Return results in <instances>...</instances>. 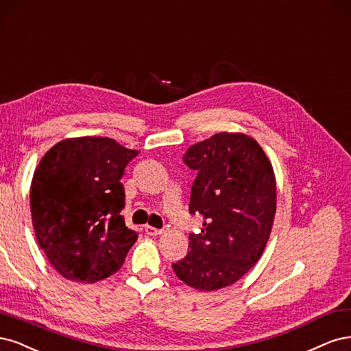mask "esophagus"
I'll list each match as a JSON object with an SVG mask.
<instances>
[{
    "mask_svg": "<svg viewBox=\"0 0 351 351\" xmlns=\"http://www.w3.org/2000/svg\"><path fill=\"white\" fill-rule=\"evenodd\" d=\"M144 230L147 234H150V236H159L163 233L162 229H156V228H153V226H145Z\"/></svg>",
    "mask_w": 351,
    "mask_h": 351,
    "instance_id": "esophagus-1",
    "label": "esophagus"
}]
</instances>
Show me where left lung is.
Wrapping results in <instances>:
<instances>
[{
  "mask_svg": "<svg viewBox=\"0 0 351 351\" xmlns=\"http://www.w3.org/2000/svg\"><path fill=\"white\" fill-rule=\"evenodd\" d=\"M185 165L197 172L189 211L199 213L201 233L172 264L185 285L201 291L228 287L263 255L273 229L277 188L273 166L250 135L220 132L191 145Z\"/></svg>",
  "mask_w": 351,
  "mask_h": 351,
  "instance_id": "left-lung-1",
  "label": "left lung"
}]
</instances>
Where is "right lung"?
Returning <instances> with one entry per match:
<instances>
[{"instance_id": "right-lung-1", "label": "right lung", "mask_w": 351, "mask_h": 351, "mask_svg": "<svg viewBox=\"0 0 351 351\" xmlns=\"http://www.w3.org/2000/svg\"><path fill=\"white\" fill-rule=\"evenodd\" d=\"M137 154L108 137H78L56 143L39 162L30 186L33 229L66 280L96 282L112 276L137 241L121 214V178Z\"/></svg>"}]
</instances>
